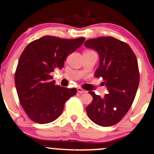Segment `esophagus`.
<instances>
[{"label":"esophagus","mask_w":154,"mask_h":154,"mask_svg":"<svg viewBox=\"0 0 154 154\" xmlns=\"http://www.w3.org/2000/svg\"><path fill=\"white\" fill-rule=\"evenodd\" d=\"M77 92L80 93V94H83V93H86V90L83 89V88H80V87H79V88H77Z\"/></svg>","instance_id":"esophagus-1"}]
</instances>
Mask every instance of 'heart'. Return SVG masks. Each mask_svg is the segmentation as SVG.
<instances>
[{"mask_svg":"<svg viewBox=\"0 0 154 154\" xmlns=\"http://www.w3.org/2000/svg\"><path fill=\"white\" fill-rule=\"evenodd\" d=\"M87 52H91V51H85L84 53H87Z\"/></svg>","mask_w":154,"mask_h":154,"instance_id":"b5f03b06","label":"heart"}]
</instances>
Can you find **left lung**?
I'll list each match as a JSON object with an SVG mask.
<instances>
[{"mask_svg": "<svg viewBox=\"0 0 154 154\" xmlns=\"http://www.w3.org/2000/svg\"><path fill=\"white\" fill-rule=\"evenodd\" d=\"M85 47L99 54V66L94 77H102L107 93L103 97L88 91L93 100L86 108L88 118L102 127L122 120L134 100L139 83L138 62L127 43L111 36L91 38Z\"/></svg>", "mask_w": 154, "mask_h": 154, "instance_id": "8db88e82", "label": "left lung"}]
</instances>
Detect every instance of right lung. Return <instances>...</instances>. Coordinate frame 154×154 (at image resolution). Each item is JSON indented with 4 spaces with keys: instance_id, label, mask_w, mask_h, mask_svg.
Returning <instances> with one entry per match:
<instances>
[{
    "instance_id": "right-lung-1",
    "label": "right lung",
    "mask_w": 154,
    "mask_h": 154,
    "mask_svg": "<svg viewBox=\"0 0 154 154\" xmlns=\"http://www.w3.org/2000/svg\"><path fill=\"white\" fill-rule=\"evenodd\" d=\"M85 38L66 39L45 35L30 42L21 54L15 83L23 109L31 120L48 124L60 117L76 88L56 86L51 73L62 69L66 57L83 45Z\"/></svg>"
}]
</instances>
